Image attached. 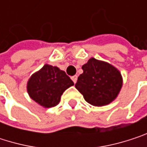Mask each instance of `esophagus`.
I'll return each instance as SVG.
<instances>
[{"instance_id":"esophagus-1","label":"esophagus","mask_w":147,"mask_h":147,"mask_svg":"<svg viewBox=\"0 0 147 147\" xmlns=\"http://www.w3.org/2000/svg\"><path fill=\"white\" fill-rule=\"evenodd\" d=\"M71 79H72V81L74 82V83H76V81H77V76H71Z\"/></svg>"}]
</instances>
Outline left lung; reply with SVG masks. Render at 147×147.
Returning a JSON list of instances; mask_svg holds the SVG:
<instances>
[{
  "label": "left lung",
  "mask_w": 147,
  "mask_h": 147,
  "mask_svg": "<svg viewBox=\"0 0 147 147\" xmlns=\"http://www.w3.org/2000/svg\"><path fill=\"white\" fill-rule=\"evenodd\" d=\"M82 68L83 73L78 76L75 87L87 102L102 106L117 98L123 85V78L117 69L94 58H91Z\"/></svg>",
  "instance_id": "1"
}]
</instances>
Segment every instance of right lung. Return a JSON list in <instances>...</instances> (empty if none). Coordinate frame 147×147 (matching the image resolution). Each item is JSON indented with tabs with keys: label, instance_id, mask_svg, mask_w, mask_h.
<instances>
[{
	"label": "right lung",
	"instance_id": "1",
	"mask_svg": "<svg viewBox=\"0 0 147 147\" xmlns=\"http://www.w3.org/2000/svg\"><path fill=\"white\" fill-rule=\"evenodd\" d=\"M72 80L56 66L45 65L33 74L27 83L30 98L42 106L50 108L57 105L65 89L73 86Z\"/></svg>",
	"mask_w": 147,
	"mask_h": 147
}]
</instances>
